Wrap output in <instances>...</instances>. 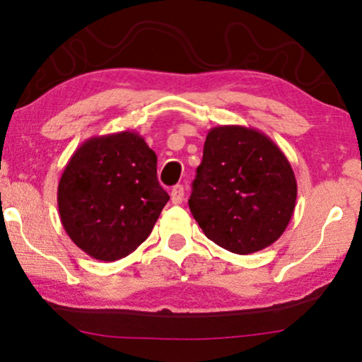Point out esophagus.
Wrapping results in <instances>:
<instances>
[{
    "label": "esophagus",
    "instance_id": "34e87169",
    "mask_svg": "<svg viewBox=\"0 0 362 362\" xmlns=\"http://www.w3.org/2000/svg\"><path fill=\"white\" fill-rule=\"evenodd\" d=\"M182 199H185V187L181 185H176L171 189V201L173 204H181Z\"/></svg>",
    "mask_w": 362,
    "mask_h": 362
}]
</instances>
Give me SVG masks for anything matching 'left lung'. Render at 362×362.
I'll use <instances>...</instances> for the list:
<instances>
[{"instance_id": "left-lung-1", "label": "left lung", "mask_w": 362, "mask_h": 362, "mask_svg": "<svg viewBox=\"0 0 362 362\" xmlns=\"http://www.w3.org/2000/svg\"><path fill=\"white\" fill-rule=\"evenodd\" d=\"M196 173L189 209L207 239L247 255L284 234L295 211L296 180L265 133L242 125L211 128Z\"/></svg>"}]
</instances>
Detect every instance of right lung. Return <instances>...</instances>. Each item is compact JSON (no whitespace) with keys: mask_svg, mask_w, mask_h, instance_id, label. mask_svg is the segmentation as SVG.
<instances>
[{"mask_svg":"<svg viewBox=\"0 0 362 362\" xmlns=\"http://www.w3.org/2000/svg\"><path fill=\"white\" fill-rule=\"evenodd\" d=\"M168 201L156 177L155 151L130 130L83 141L57 187L67 235L103 262L120 260L143 244Z\"/></svg>","mask_w":362,"mask_h":362,"instance_id":"add662e5","label":"right lung"}]
</instances>
